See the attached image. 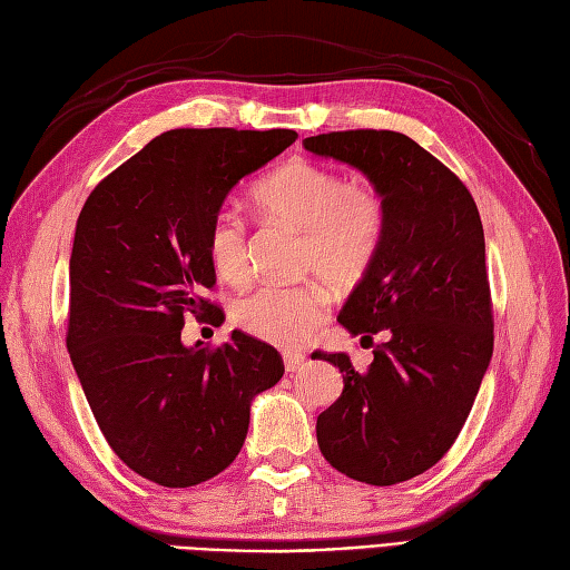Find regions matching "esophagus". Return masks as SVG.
I'll return each instance as SVG.
<instances>
[{"label":"esophagus","mask_w":570,"mask_h":570,"mask_svg":"<svg viewBox=\"0 0 570 570\" xmlns=\"http://www.w3.org/2000/svg\"><path fill=\"white\" fill-rule=\"evenodd\" d=\"M304 362H306L304 353H284V367H286V372L301 370V367H304Z\"/></svg>","instance_id":"obj_1"}]
</instances>
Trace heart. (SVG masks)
<instances>
[{
	"label": "heart",
	"instance_id": "b5f03b06",
	"mask_svg": "<svg viewBox=\"0 0 570 570\" xmlns=\"http://www.w3.org/2000/svg\"><path fill=\"white\" fill-rule=\"evenodd\" d=\"M254 198L276 220L304 229L301 269L321 276L335 292H350L377 262L386 210L377 190L355 186L331 166L294 159L266 176ZM208 254L215 272L239 282L249 269L247 225L233 208L210 220ZM328 296L318 284H266L239 296L233 321L276 347L304 345L325 316Z\"/></svg>",
	"mask_w": 570,
	"mask_h": 570
}]
</instances>
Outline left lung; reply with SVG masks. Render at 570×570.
Wrapping results in <instances>:
<instances>
[{
    "instance_id": "left-lung-1",
    "label": "left lung",
    "mask_w": 570,
    "mask_h": 570,
    "mask_svg": "<svg viewBox=\"0 0 570 570\" xmlns=\"http://www.w3.org/2000/svg\"><path fill=\"white\" fill-rule=\"evenodd\" d=\"M304 147L365 174L386 210L377 262L337 316L350 335L384 331L386 341L367 372L343 353L313 355L345 384L318 416V448L347 478L396 485L448 453L490 367L480 213L460 178L399 131H331Z\"/></svg>"
}]
</instances>
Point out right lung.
I'll list each match as a JSON object with an SVG mask.
<instances>
[{"label":"right lung","instance_id":"right-lung-1","mask_svg":"<svg viewBox=\"0 0 570 570\" xmlns=\"http://www.w3.org/2000/svg\"><path fill=\"white\" fill-rule=\"evenodd\" d=\"M296 141L292 129H171L100 180L70 252L68 353L122 463L156 485L193 488L237 458L252 399L284 374L272 345L233 331L184 345V316L217 306L213 215L242 178Z\"/></svg>","mask_w":570,"mask_h":570}]
</instances>
